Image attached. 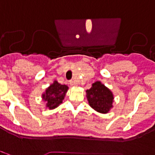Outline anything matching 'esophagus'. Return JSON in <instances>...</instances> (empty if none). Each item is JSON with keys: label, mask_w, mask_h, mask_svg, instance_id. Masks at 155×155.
Returning a JSON list of instances; mask_svg holds the SVG:
<instances>
[{"label": "esophagus", "mask_w": 155, "mask_h": 155, "mask_svg": "<svg viewBox=\"0 0 155 155\" xmlns=\"http://www.w3.org/2000/svg\"><path fill=\"white\" fill-rule=\"evenodd\" d=\"M70 85L72 87H77V83H76L75 81H70Z\"/></svg>", "instance_id": "34e87169"}]
</instances>
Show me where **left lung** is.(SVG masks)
<instances>
[{"label": "left lung", "mask_w": 155, "mask_h": 155, "mask_svg": "<svg viewBox=\"0 0 155 155\" xmlns=\"http://www.w3.org/2000/svg\"><path fill=\"white\" fill-rule=\"evenodd\" d=\"M86 93L89 105L97 112L107 114L113 107V93L101 81L93 83L91 88L87 90Z\"/></svg>", "instance_id": "8db88e82"}]
</instances>
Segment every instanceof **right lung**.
<instances>
[{
    "label": "right lung",
    "mask_w": 155,
    "mask_h": 155,
    "mask_svg": "<svg viewBox=\"0 0 155 155\" xmlns=\"http://www.w3.org/2000/svg\"><path fill=\"white\" fill-rule=\"evenodd\" d=\"M68 90V86L61 85L54 80L42 94V100L46 103V107L53 110L58 107L62 103Z\"/></svg>",
    "instance_id": "add662e5"
}]
</instances>
